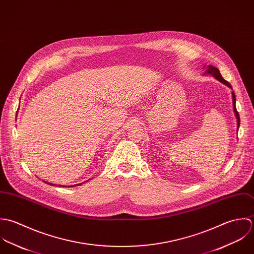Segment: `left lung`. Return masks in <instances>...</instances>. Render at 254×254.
<instances>
[{
  "instance_id": "8db88e82",
  "label": "left lung",
  "mask_w": 254,
  "mask_h": 254,
  "mask_svg": "<svg viewBox=\"0 0 254 254\" xmlns=\"http://www.w3.org/2000/svg\"><path fill=\"white\" fill-rule=\"evenodd\" d=\"M205 73H206V74H211V75L214 76L217 80H219L220 82L224 83L225 85H227L228 87H230V88L232 89V85H231L227 80H225V79L223 78V76L221 75V73H220V71H219V69H218L217 67H215V66H213V65H207V66H205ZM232 97H233L234 112H235V115H236V117H237L238 129H239V127H240V115H239V113H238V111H237V108H236V95H235L234 92H232Z\"/></svg>"
}]
</instances>
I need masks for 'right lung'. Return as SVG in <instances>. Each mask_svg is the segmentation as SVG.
Returning <instances> with one entry per match:
<instances>
[{"instance_id": "right-lung-1", "label": "right lung", "mask_w": 254, "mask_h": 254, "mask_svg": "<svg viewBox=\"0 0 254 254\" xmlns=\"http://www.w3.org/2000/svg\"><path fill=\"white\" fill-rule=\"evenodd\" d=\"M43 182H44V181H43ZM44 183H46V184H48V185H50V186H55L54 184L48 183V182H44ZM79 185H81V184H78V185H74V186H59V187H67V188H71V187H75V186H79Z\"/></svg>"}]
</instances>
